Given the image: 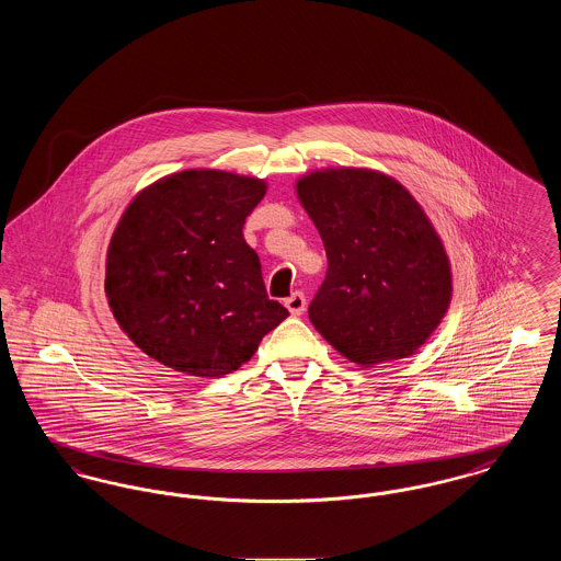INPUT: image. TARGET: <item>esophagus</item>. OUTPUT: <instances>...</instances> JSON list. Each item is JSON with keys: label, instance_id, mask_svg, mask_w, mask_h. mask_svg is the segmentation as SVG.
Listing matches in <instances>:
<instances>
[{"label": "esophagus", "instance_id": "1", "mask_svg": "<svg viewBox=\"0 0 561 561\" xmlns=\"http://www.w3.org/2000/svg\"><path fill=\"white\" fill-rule=\"evenodd\" d=\"M284 305L288 307V311H290L293 316H302L305 309H307V298H305V294L302 293H293L284 300Z\"/></svg>", "mask_w": 561, "mask_h": 561}]
</instances>
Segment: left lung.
<instances>
[{
    "instance_id": "1",
    "label": "left lung",
    "mask_w": 561,
    "mask_h": 561,
    "mask_svg": "<svg viewBox=\"0 0 561 561\" xmlns=\"http://www.w3.org/2000/svg\"><path fill=\"white\" fill-rule=\"evenodd\" d=\"M320 231L328 271L309 320L347 359L373 366L412 355L453 294L444 245L414 197L370 170H325L296 185Z\"/></svg>"
}]
</instances>
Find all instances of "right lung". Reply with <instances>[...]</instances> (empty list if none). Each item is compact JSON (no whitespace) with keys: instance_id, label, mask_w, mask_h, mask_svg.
I'll return each instance as SVG.
<instances>
[{"instance_id":"1","label":"right lung","mask_w":561,"mask_h":561,"mask_svg":"<svg viewBox=\"0 0 561 561\" xmlns=\"http://www.w3.org/2000/svg\"><path fill=\"white\" fill-rule=\"evenodd\" d=\"M265 183L187 170L145 188L108 245V305L136 347L191 376L248 362L290 313L268 300L259 254L243 240Z\"/></svg>"}]
</instances>
